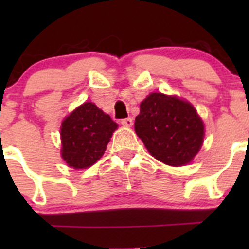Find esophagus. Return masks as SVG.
Listing matches in <instances>:
<instances>
[{
    "label": "esophagus",
    "instance_id": "1",
    "mask_svg": "<svg viewBox=\"0 0 249 249\" xmlns=\"http://www.w3.org/2000/svg\"><path fill=\"white\" fill-rule=\"evenodd\" d=\"M122 125L123 126H132V124H134V122H132V118H125V119H122Z\"/></svg>",
    "mask_w": 249,
    "mask_h": 249
}]
</instances>
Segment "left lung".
<instances>
[{"mask_svg": "<svg viewBox=\"0 0 249 249\" xmlns=\"http://www.w3.org/2000/svg\"><path fill=\"white\" fill-rule=\"evenodd\" d=\"M135 131L155 159L176 167L194 159L205 136L193 105L161 92H152L141 102Z\"/></svg>", "mask_w": 249, "mask_h": 249, "instance_id": "1", "label": "left lung"}]
</instances>
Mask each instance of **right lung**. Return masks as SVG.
Listing matches in <instances>:
<instances>
[{"label": "right lung", "mask_w": 249, "mask_h": 249, "mask_svg": "<svg viewBox=\"0 0 249 249\" xmlns=\"http://www.w3.org/2000/svg\"><path fill=\"white\" fill-rule=\"evenodd\" d=\"M117 127V123L96 105L84 102L61 124L62 159L70 167L88 169L104 155Z\"/></svg>", "instance_id": "right-lung-1"}]
</instances>
